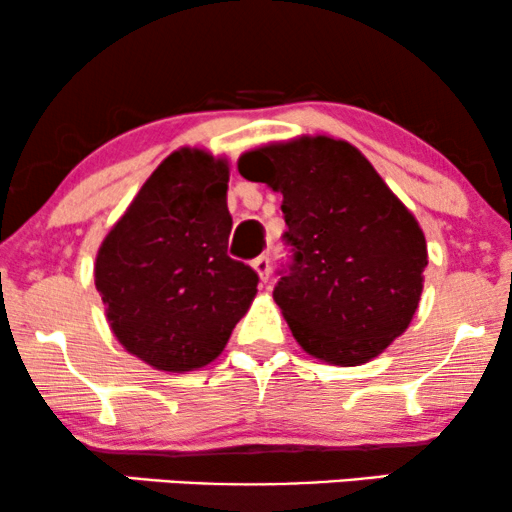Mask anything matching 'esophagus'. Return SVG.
I'll return each mask as SVG.
<instances>
[{"label": "esophagus", "mask_w": 512, "mask_h": 512, "mask_svg": "<svg viewBox=\"0 0 512 512\" xmlns=\"http://www.w3.org/2000/svg\"><path fill=\"white\" fill-rule=\"evenodd\" d=\"M254 270L261 277V282L270 280V258L268 256H258L254 258Z\"/></svg>", "instance_id": "1"}]
</instances>
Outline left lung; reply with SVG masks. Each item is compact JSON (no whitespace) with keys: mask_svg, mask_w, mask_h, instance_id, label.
<instances>
[{"mask_svg":"<svg viewBox=\"0 0 512 512\" xmlns=\"http://www.w3.org/2000/svg\"><path fill=\"white\" fill-rule=\"evenodd\" d=\"M282 194L292 261L273 299L301 349L334 365L380 356L413 320L427 268L418 220L349 142L301 137L239 159Z\"/></svg>","mask_w":512,"mask_h":512,"instance_id":"1","label":"left lung"}]
</instances>
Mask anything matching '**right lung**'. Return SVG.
<instances>
[{
	"label": "right lung",
	"instance_id": "right-lung-1",
	"mask_svg": "<svg viewBox=\"0 0 512 512\" xmlns=\"http://www.w3.org/2000/svg\"><path fill=\"white\" fill-rule=\"evenodd\" d=\"M227 180V161L173 151L99 246L94 285L111 330L156 370L218 358L256 296V270L227 256Z\"/></svg>",
	"mask_w": 512,
	"mask_h": 512
}]
</instances>
